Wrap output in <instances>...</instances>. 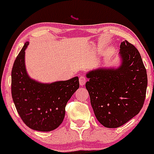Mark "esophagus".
<instances>
[{
    "mask_svg": "<svg viewBox=\"0 0 154 154\" xmlns=\"http://www.w3.org/2000/svg\"><path fill=\"white\" fill-rule=\"evenodd\" d=\"M86 77L84 76V75H81L80 78H79V84H80V85L83 86L86 84Z\"/></svg>",
    "mask_w": 154,
    "mask_h": 154,
    "instance_id": "34e87169",
    "label": "esophagus"
}]
</instances>
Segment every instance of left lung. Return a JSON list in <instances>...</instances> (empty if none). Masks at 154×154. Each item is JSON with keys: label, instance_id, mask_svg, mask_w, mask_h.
I'll return each mask as SVG.
<instances>
[{"label": "left lung", "instance_id": "8db88e82", "mask_svg": "<svg viewBox=\"0 0 154 154\" xmlns=\"http://www.w3.org/2000/svg\"><path fill=\"white\" fill-rule=\"evenodd\" d=\"M118 67H100L87 72L91 105L97 119L107 128H117L140 111L146 98L147 72L138 50L124 41Z\"/></svg>", "mask_w": 154, "mask_h": 154}]
</instances>
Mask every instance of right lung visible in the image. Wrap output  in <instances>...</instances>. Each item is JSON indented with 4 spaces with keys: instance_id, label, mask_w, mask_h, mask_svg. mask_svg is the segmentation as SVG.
<instances>
[{
    "instance_id": "right-lung-1",
    "label": "right lung",
    "mask_w": 154,
    "mask_h": 154,
    "mask_svg": "<svg viewBox=\"0 0 154 154\" xmlns=\"http://www.w3.org/2000/svg\"><path fill=\"white\" fill-rule=\"evenodd\" d=\"M28 44L27 41L24 45L12 68V99L27 127L40 132H49L63 123L67 103L79 88V77L52 83L32 79L25 66V50Z\"/></svg>"
}]
</instances>
